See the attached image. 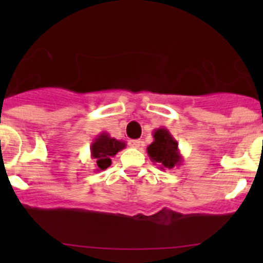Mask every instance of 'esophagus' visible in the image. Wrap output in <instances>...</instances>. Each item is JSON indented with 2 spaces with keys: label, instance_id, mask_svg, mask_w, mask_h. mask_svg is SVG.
Listing matches in <instances>:
<instances>
[{
  "label": "esophagus",
  "instance_id": "34e87169",
  "mask_svg": "<svg viewBox=\"0 0 263 263\" xmlns=\"http://www.w3.org/2000/svg\"><path fill=\"white\" fill-rule=\"evenodd\" d=\"M142 145V141L140 140H129L128 141V146L134 147V148H139Z\"/></svg>",
  "mask_w": 263,
  "mask_h": 263
}]
</instances>
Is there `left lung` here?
<instances>
[{
    "instance_id": "obj_1",
    "label": "left lung",
    "mask_w": 263,
    "mask_h": 263,
    "mask_svg": "<svg viewBox=\"0 0 263 263\" xmlns=\"http://www.w3.org/2000/svg\"><path fill=\"white\" fill-rule=\"evenodd\" d=\"M154 141L147 146V155L160 169L178 168L183 163V156L178 142L166 128L154 129Z\"/></svg>"
}]
</instances>
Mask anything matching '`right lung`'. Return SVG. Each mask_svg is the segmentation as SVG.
<instances>
[{
  "mask_svg": "<svg viewBox=\"0 0 263 263\" xmlns=\"http://www.w3.org/2000/svg\"><path fill=\"white\" fill-rule=\"evenodd\" d=\"M126 147V142L119 141V140L110 137L107 132H102L98 135L90 146V154L94 159L95 171L100 172L107 169L112 164V158L118 151L123 150Z\"/></svg>",
  "mask_w": 263,
  "mask_h": 263,
  "instance_id": "right-lung-1",
  "label": "right lung"
}]
</instances>
